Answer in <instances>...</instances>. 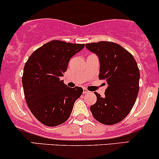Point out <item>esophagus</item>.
Segmentation results:
<instances>
[{
    "mask_svg": "<svg viewBox=\"0 0 159 159\" xmlns=\"http://www.w3.org/2000/svg\"><path fill=\"white\" fill-rule=\"evenodd\" d=\"M83 93H84V94H87V93H90V91H89V90H87V89L84 88V89H83Z\"/></svg>",
    "mask_w": 159,
    "mask_h": 159,
    "instance_id": "obj_1",
    "label": "esophagus"
}]
</instances>
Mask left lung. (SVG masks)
Returning <instances> with one entry per match:
<instances>
[{"mask_svg": "<svg viewBox=\"0 0 159 159\" xmlns=\"http://www.w3.org/2000/svg\"><path fill=\"white\" fill-rule=\"evenodd\" d=\"M85 47L99 57V78L108 84L103 97L95 92L97 102L90 109L97 121L115 125L129 114L138 95L139 70L137 62L118 43L99 41L87 43Z\"/></svg>", "mask_w": 159, "mask_h": 159, "instance_id": "obj_1", "label": "left lung"}]
</instances>
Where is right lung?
Returning <instances> with one entry per match:
<instances>
[{
  "instance_id": "obj_1",
  "label": "right lung",
  "mask_w": 159,
  "mask_h": 159,
  "mask_svg": "<svg viewBox=\"0 0 159 159\" xmlns=\"http://www.w3.org/2000/svg\"><path fill=\"white\" fill-rule=\"evenodd\" d=\"M84 48V44L51 41L33 52L26 62L22 78L26 103L43 125L54 127L67 121L82 94V88H69L60 78L70 59Z\"/></svg>"
}]
</instances>
